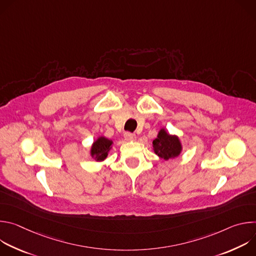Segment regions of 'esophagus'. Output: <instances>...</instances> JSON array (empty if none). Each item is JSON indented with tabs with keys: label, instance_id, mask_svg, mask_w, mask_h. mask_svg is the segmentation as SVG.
<instances>
[{
	"label": "esophagus",
	"instance_id": "esophagus-1",
	"mask_svg": "<svg viewBox=\"0 0 256 256\" xmlns=\"http://www.w3.org/2000/svg\"><path fill=\"white\" fill-rule=\"evenodd\" d=\"M124 138H126V140H134L136 138V134H132V132H124Z\"/></svg>",
	"mask_w": 256,
	"mask_h": 256
}]
</instances>
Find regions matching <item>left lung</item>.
Returning <instances> with one entry per match:
<instances>
[{"label": "left lung", "mask_w": 256, "mask_h": 256, "mask_svg": "<svg viewBox=\"0 0 256 256\" xmlns=\"http://www.w3.org/2000/svg\"><path fill=\"white\" fill-rule=\"evenodd\" d=\"M155 153L165 159H172L177 157L181 151V144L177 136L168 134L164 130H161L158 136L153 140Z\"/></svg>", "instance_id": "left-lung-1"}]
</instances>
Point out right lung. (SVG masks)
Listing matches in <instances>:
<instances>
[{"label": "right lung", "mask_w": 256, "mask_h": 256, "mask_svg": "<svg viewBox=\"0 0 256 256\" xmlns=\"http://www.w3.org/2000/svg\"><path fill=\"white\" fill-rule=\"evenodd\" d=\"M112 144V142L110 140H107L103 136L99 138L96 142H94L92 146V149H91L92 157L97 161H103L107 157V153L109 150H110Z\"/></svg>", "instance_id": "add662e5"}]
</instances>
